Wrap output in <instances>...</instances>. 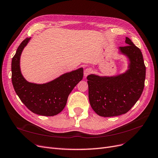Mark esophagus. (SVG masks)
<instances>
[{
	"mask_svg": "<svg viewBox=\"0 0 158 158\" xmlns=\"http://www.w3.org/2000/svg\"><path fill=\"white\" fill-rule=\"evenodd\" d=\"M91 72H92V70H91V68H87L86 69H85V71H84V76H85V77H86L87 76L88 74H89Z\"/></svg>",
	"mask_w": 158,
	"mask_h": 158,
	"instance_id": "1",
	"label": "esophagus"
}]
</instances>
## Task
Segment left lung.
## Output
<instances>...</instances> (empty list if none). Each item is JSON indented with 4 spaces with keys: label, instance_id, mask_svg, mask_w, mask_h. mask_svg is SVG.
Returning a JSON list of instances; mask_svg holds the SVG:
<instances>
[{
    "label": "left lung",
    "instance_id": "1",
    "mask_svg": "<svg viewBox=\"0 0 158 158\" xmlns=\"http://www.w3.org/2000/svg\"><path fill=\"white\" fill-rule=\"evenodd\" d=\"M125 43L127 46L119 47L118 53L128 60L127 71L113 76L91 74L87 77L89 103L99 116L109 117L125 114L143 93L146 76L143 54L127 37Z\"/></svg>",
    "mask_w": 158,
    "mask_h": 158
}]
</instances>
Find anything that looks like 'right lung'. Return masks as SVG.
<instances>
[{"mask_svg": "<svg viewBox=\"0 0 158 158\" xmlns=\"http://www.w3.org/2000/svg\"><path fill=\"white\" fill-rule=\"evenodd\" d=\"M31 37L19 46L11 61V81L15 93L31 112L43 116L58 115L64 109L69 94L82 80V67L60 75L48 82L35 84L24 78L20 67L21 56Z\"/></svg>", "mask_w": 158, "mask_h": 158, "instance_id": "add662e5", "label": "right lung"}]
</instances>
